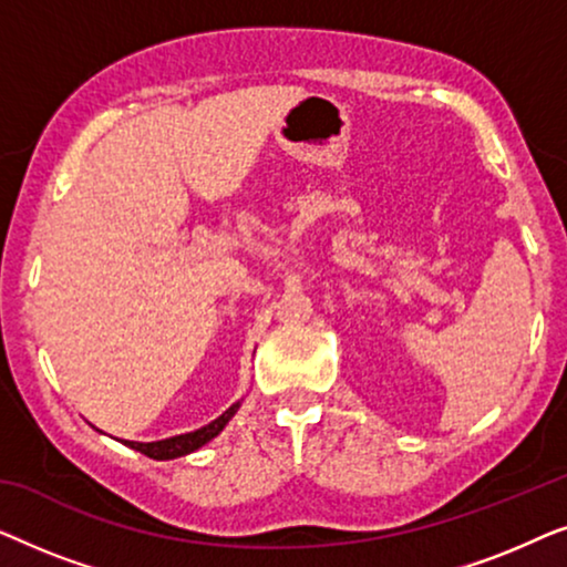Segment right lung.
Wrapping results in <instances>:
<instances>
[{
  "label": "right lung",
  "instance_id": "add662e5",
  "mask_svg": "<svg viewBox=\"0 0 567 567\" xmlns=\"http://www.w3.org/2000/svg\"><path fill=\"white\" fill-rule=\"evenodd\" d=\"M239 402L237 405H231L227 413H221L216 421H212L204 429L193 431V433H183V436H173V439H165V441H152V444H138V441H123V444L136 449V452H142L144 456H150V460H175V456H185L190 452H196L204 444H208L214 436H219L224 425L229 423V417L237 413Z\"/></svg>",
  "mask_w": 567,
  "mask_h": 567
}]
</instances>
